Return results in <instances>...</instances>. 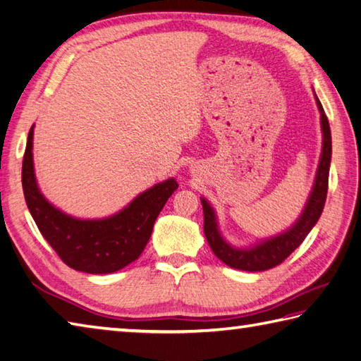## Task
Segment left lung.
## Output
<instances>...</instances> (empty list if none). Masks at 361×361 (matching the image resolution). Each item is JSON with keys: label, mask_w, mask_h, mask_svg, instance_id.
Listing matches in <instances>:
<instances>
[{"label": "left lung", "mask_w": 361, "mask_h": 361, "mask_svg": "<svg viewBox=\"0 0 361 361\" xmlns=\"http://www.w3.org/2000/svg\"><path fill=\"white\" fill-rule=\"evenodd\" d=\"M317 99V105L321 114V130H323V150H321V158L318 164V171L313 183L312 192L307 203L304 206V211L295 225L288 228L287 231L281 233L279 235L270 237L260 243L252 245L250 248H235L231 247L224 237H221L217 225V216L212 206L206 198H202L203 216H204V235L208 240L211 250L214 251L221 262L231 268L243 271H265L270 268L282 264L291 252H293L302 240L312 231V228L317 225V221L324 209L327 186H329V167H331L332 158V136L331 127L326 113L323 110L319 99Z\"/></svg>", "instance_id": "left-lung-1"}]
</instances>
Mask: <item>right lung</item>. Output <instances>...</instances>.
<instances>
[{
    "instance_id": "obj_1",
    "label": "right lung",
    "mask_w": 361,
    "mask_h": 361,
    "mask_svg": "<svg viewBox=\"0 0 361 361\" xmlns=\"http://www.w3.org/2000/svg\"><path fill=\"white\" fill-rule=\"evenodd\" d=\"M32 140L34 126L29 130L23 158V192L30 216L59 257L74 270L91 274L114 273L140 257L161 209L178 188L176 180L169 178L144 190L111 217L75 219L52 206L38 189Z\"/></svg>"
}]
</instances>
